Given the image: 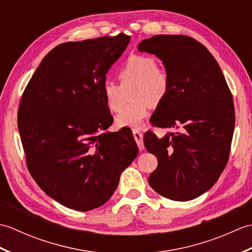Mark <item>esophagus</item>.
I'll use <instances>...</instances> for the list:
<instances>
[{"instance_id":"esophagus-1","label":"esophagus","mask_w":252,"mask_h":252,"mask_svg":"<svg viewBox=\"0 0 252 252\" xmlns=\"http://www.w3.org/2000/svg\"><path fill=\"white\" fill-rule=\"evenodd\" d=\"M133 136H134V140L137 144L138 149L140 151H143L144 149V142H143V133L141 131H138L136 129L133 130Z\"/></svg>"}]
</instances>
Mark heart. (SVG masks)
Wrapping results in <instances>:
<instances>
[{
  "label": "heart",
  "instance_id": "heart-1",
  "mask_svg": "<svg viewBox=\"0 0 252 252\" xmlns=\"http://www.w3.org/2000/svg\"><path fill=\"white\" fill-rule=\"evenodd\" d=\"M121 85L105 81L101 94L110 111H119L123 104V89L133 85L132 103L118 114L116 121L120 126L140 127L152 105H158L165 98L170 87L168 72L157 66L153 56L131 55L118 71Z\"/></svg>",
  "mask_w": 252,
  "mask_h": 252
}]
</instances>
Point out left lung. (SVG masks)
I'll return each mask as SVG.
<instances>
[{"instance_id":"1","label":"left lung","mask_w":252,"mask_h":252,"mask_svg":"<svg viewBox=\"0 0 252 252\" xmlns=\"http://www.w3.org/2000/svg\"><path fill=\"white\" fill-rule=\"evenodd\" d=\"M137 49L161 60L170 79L152 123L175 131L144 135L158 160L148 183L169 199L191 200L215 185L227 163L235 126L231 91L215 57L192 37L158 34Z\"/></svg>"}]
</instances>
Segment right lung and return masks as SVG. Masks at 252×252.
Instances as JSON below:
<instances>
[{"mask_svg": "<svg viewBox=\"0 0 252 252\" xmlns=\"http://www.w3.org/2000/svg\"><path fill=\"white\" fill-rule=\"evenodd\" d=\"M131 37L66 42L42 60L18 108V130L32 178L63 206L100 207L138 148L130 131L106 132L114 118L101 85Z\"/></svg>", "mask_w": 252, "mask_h": 252, "instance_id": "1", "label": "right lung"}]
</instances>
